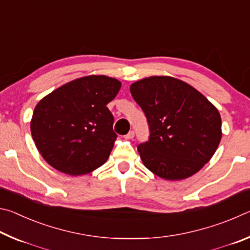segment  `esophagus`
<instances>
[{"mask_svg": "<svg viewBox=\"0 0 250 250\" xmlns=\"http://www.w3.org/2000/svg\"><path fill=\"white\" fill-rule=\"evenodd\" d=\"M125 138L128 139V140H130V139H133L134 138V131H129V132L125 135Z\"/></svg>", "mask_w": 250, "mask_h": 250, "instance_id": "esophagus-1", "label": "esophagus"}]
</instances>
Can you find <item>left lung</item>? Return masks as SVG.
Here are the masks:
<instances>
[{
	"instance_id": "left-lung-1",
	"label": "left lung",
	"mask_w": 250,
	"mask_h": 250,
	"mask_svg": "<svg viewBox=\"0 0 250 250\" xmlns=\"http://www.w3.org/2000/svg\"><path fill=\"white\" fill-rule=\"evenodd\" d=\"M150 135L138 146L146 168L164 180L192 176L208 162L222 139L218 110L182 80L153 76L131 84Z\"/></svg>"
}]
</instances>
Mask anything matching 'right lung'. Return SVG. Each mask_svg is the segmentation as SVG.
Instances as JSON below:
<instances>
[{"instance_id": "1", "label": "right lung", "mask_w": 250, "mask_h": 250, "mask_svg": "<svg viewBox=\"0 0 250 250\" xmlns=\"http://www.w3.org/2000/svg\"><path fill=\"white\" fill-rule=\"evenodd\" d=\"M120 88L119 80L91 75L57 88L37 104L31 132L49 166L76 176L104 164L117 139L107 104Z\"/></svg>"}]
</instances>
